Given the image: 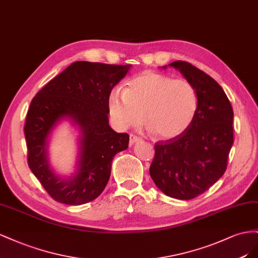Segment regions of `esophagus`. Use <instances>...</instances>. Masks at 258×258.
Wrapping results in <instances>:
<instances>
[{"instance_id":"34e87169","label":"esophagus","mask_w":258,"mask_h":258,"mask_svg":"<svg viewBox=\"0 0 258 258\" xmlns=\"http://www.w3.org/2000/svg\"><path fill=\"white\" fill-rule=\"evenodd\" d=\"M142 139L139 138V137H137V136H135V135H130V146H133L134 144H136V143H139L141 142Z\"/></svg>"}]
</instances>
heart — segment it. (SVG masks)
Segmentation results:
<instances>
[{"mask_svg":"<svg viewBox=\"0 0 258 258\" xmlns=\"http://www.w3.org/2000/svg\"><path fill=\"white\" fill-rule=\"evenodd\" d=\"M199 107L195 85L187 80L144 72L131 80L124 92L112 91L109 113L115 126L126 130L145 120L153 135L162 139L180 136L192 124Z\"/></svg>","mask_w":258,"mask_h":258,"instance_id":"b5f03b06","label":"heart"}]
</instances>
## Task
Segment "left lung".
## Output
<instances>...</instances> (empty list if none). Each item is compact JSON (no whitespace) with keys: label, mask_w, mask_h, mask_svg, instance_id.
Returning <instances> with one entry per match:
<instances>
[{"label":"left lung","mask_w":258,"mask_h":258,"mask_svg":"<svg viewBox=\"0 0 258 258\" xmlns=\"http://www.w3.org/2000/svg\"><path fill=\"white\" fill-rule=\"evenodd\" d=\"M172 67L196 87L199 107L192 124L180 136L157 143L150 176L164 195L190 200L222 177L233 145V110L216 81L186 61Z\"/></svg>","instance_id":"left-lung-1"}]
</instances>
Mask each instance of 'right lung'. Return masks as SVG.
<instances>
[{
  "instance_id": "1",
  "label": "right lung",
  "mask_w": 258,
  "mask_h": 258,
  "mask_svg": "<svg viewBox=\"0 0 258 258\" xmlns=\"http://www.w3.org/2000/svg\"><path fill=\"white\" fill-rule=\"evenodd\" d=\"M131 68L76 61L32 99L25 124L28 164L56 201L80 205L95 200L109 181L114 156L128 148V134L110 127L108 98ZM63 121L79 133L77 162L70 174L56 172L49 161L51 136Z\"/></svg>"
}]
</instances>
